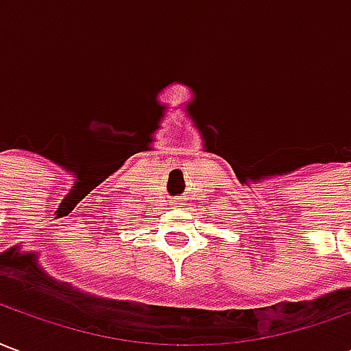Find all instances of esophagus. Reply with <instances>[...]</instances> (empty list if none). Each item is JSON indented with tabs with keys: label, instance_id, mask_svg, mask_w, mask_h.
<instances>
[{
	"label": "esophagus",
	"instance_id": "obj_1",
	"mask_svg": "<svg viewBox=\"0 0 351 351\" xmlns=\"http://www.w3.org/2000/svg\"><path fill=\"white\" fill-rule=\"evenodd\" d=\"M173 205H175V206H180V205H182V201H175Z\"/></svg>",
	"mask_w": 351,
	"mask_h": 351
}]
</instances>
